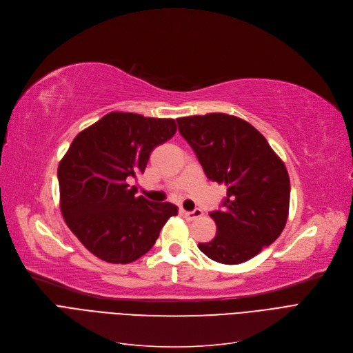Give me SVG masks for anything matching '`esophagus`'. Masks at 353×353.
I'll return each mask as SVG.
<instances>
[{"mask_svg":"<svg viewBox=\"0 0 353 353\" xmlns=\"http://www.w3.org/2000/svg\"><path fill=\"white\" fill-rule=\"evenodd\" d=\"M181 214L187 218V220L190 221H194L196 220V218H199L201 215H203V211L201 210H194V211H185V210H181Z\"/></svg>","mask_w":353,"mask_h":353,"instance_id":"esophagus-1","label":"esophagus"}]
</instances>
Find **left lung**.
I'll return each instance as SVG.
<instances>
[{"label": "left lung", "instance_id": "obj_1", "mask_svg": "<svg viewBox=\"0 0 353 353\" xmlns=\"http://www.w3.org/2000/svg\"><path fill=\"white\" fill-rule=\"evenodd\" d=\"M208 179L227 188L223 210L210 216L215 237L198 248L221 264H240L274 243L286 225L290 179L261 133L227 113L176 119Z\"/></svg>", "mask_w": 353, "mask_h": 353}]
</instances>
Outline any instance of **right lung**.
Returning a JSON list of instances; mask_svg holds the SVG:
<instances>
[{"label":"right lung","mask_w":353,"mask_h":353,"mask_svg":"<svg viewBox=\"0 0 353 353\" xmlns=\"http://www.w3.org/2000/svg\"><path fill=\"white\" fill-rule=\"evenodd\" d=\"M176 132L174 119L110 112L81 130L57 170L64 221L97 259L128 264L152 248L178 208L137 196L129 181Z\"/></svg>","instance_id":"1"}]
</instances>
